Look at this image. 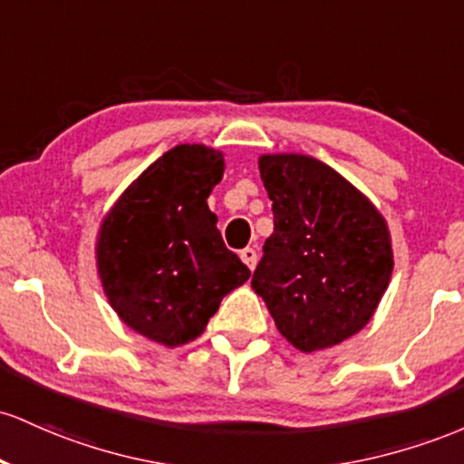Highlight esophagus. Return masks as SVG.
I'll return each mask as SVG.
<instances>
[{
    "instance_id": "esophagus-1",
    "label": "esophagus",
    "mask_w": 464,
    "mask_h": 464,
    "mask_svg": "<svg viewBox=\"0 0 464 464\" xmlns=\"http://www.w3.org/2000/svg\"><path fill=\"white\" fill-rule=\"evenodd\" d=\"M238 256H241V260H243V263L247 265L249 269L256 267V260H258V256H256V249L246 247V249H241V252H238Z\"/></svg>"
}]
</instances>
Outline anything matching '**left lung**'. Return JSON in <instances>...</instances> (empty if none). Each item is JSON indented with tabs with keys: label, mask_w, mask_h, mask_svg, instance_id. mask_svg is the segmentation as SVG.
<instances>
[{
	"label": "left lung",
	"mask_w": 464,
	"mask_h": 464,
	"mask_svg": "<svg viewBox=\"0 0 464 464\" xmlns=\"http://www.w3.org/2000/svg\"><path fill=\"white\" fill-rule=\"evenodd\" d=\"M260 179L274 232L252 276L280 335L302 353L324 351L372 320L392 278L388 223L331 166L302 153H265Z\"/></svg>",
	"instance_id": "left-lung-1"
}]
</instances>
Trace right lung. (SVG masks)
<instances>
[{"mask_svg": "<svg viewBox=\"0 0 464 464\" xmlns=\"http://www.w3.org/2000/svg\"><path fill=\"white\" fill-rule=\"evenodd\" d=\"M226 160L177 144L127 186L102 217L96 267L109 304L140 335L181 346L204 333L249 269L223 243L208 197Z\"/></svg>", "mask_w": 464, "mask_h": 464, "instance_id": "1", "label": "right lung"}]
</instances>
